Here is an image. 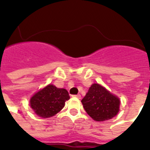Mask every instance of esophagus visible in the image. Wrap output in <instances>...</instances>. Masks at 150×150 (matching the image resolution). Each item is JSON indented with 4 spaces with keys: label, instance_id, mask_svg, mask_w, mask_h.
Instances as JSON below:
<instances>
[{
    "label": "esophagus",
    "instance_id": "esophagus-1",
    "mask_svg": "<svg viewBox=\"0 0 150 150\" xmlns=\"http://www.w3.org/2000/svg\"><path fill=\"white\" fill-rule=\"evenodd\" d=\"M72 97H76V98L80 99L81 98V95H80V94H77V95H72Z\"/></svg>",
    "mask_w": 150,
    "mask_h": 150
}]
</instances>
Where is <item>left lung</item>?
<instances>
[{
  "mask_svg": "<svg viewBox=\"0 0 150 150\" xmlns=\"http://www.w3.org/2000/svg\"><path fill=\"white\" fill-rule=\"evenodd\" d=\"M82 103L85 110L93 120L103 121L117 115L120 100L102 86L93 84L82 100Z\"/></svg>",
  "mask_w": 150,
  "mask_h": 150,
  "instance_id": "obj_1",
  "label": "left lung"
}]
</instances>
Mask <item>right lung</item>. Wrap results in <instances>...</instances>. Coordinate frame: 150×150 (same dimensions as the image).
I'll return each mask as SVG.
<instances>
[{"label": "right lung", "mask_w": 150, "mask_h": 150, "mask_svg": "<svg viewBox=\"0 0 150 150\" xmlns=\"http://www.w3.org/2000/svg\"><path fill=\"white\" fill-rule=\"evenodd\" d=\"M70 99L68 91L48 85L36 93L30 100V105L38 116L47 118L57 114L64 107L66 100Z\"/></svg>", "instance_id": "right-lung-1"}]
</instances>
